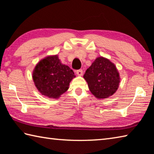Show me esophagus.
<instances>
[{
	"label": "esophagus",
	"mask_w": 154,
	"mask_h": 154,
	"mask_svg": "<svg viewBox=\"0 0 154 154\" xmlns=\"http://www.w3.org/2000/svg\"><path fill=\"white\" fill-rule=\"evenodd\" d=\"M76 74L79 76H82L83 75V70L82 69H79V70H77L76 71Z\"/></svg>",
	"instance_id": "1"
}]
</instances>
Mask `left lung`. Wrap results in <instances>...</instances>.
<instances>
[{"label": "left lung", "mask_w": 154, "mask_h": 154, "mask_svg": "<svg viewBox=\"0 0 154 154\" xmlns=\"http://www.w3.org/2000/svg\"><path fill=\"white\" fill-rule=\"evenodd\" d=\"M83 78L88 83L91 93L97 99L108 98L112 96L121 82L115 65L103 57L96 58L86 70Z\"/></svg>", "instance_id": "8db88e82"}]
</instances>
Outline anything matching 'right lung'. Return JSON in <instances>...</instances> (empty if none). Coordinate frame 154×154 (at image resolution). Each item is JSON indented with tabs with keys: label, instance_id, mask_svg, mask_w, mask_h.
<instances>
[{
	"label": "right lung",
	"instance_id": "add662e5",
	"mask_svg": "<svg viewBox=\"0 0 154 154\" xmlns=\"http://www.w3.org/2000/svg\"><path fill=\"white\" fill-rule=\"evenodd\" d=\"M75 77L72 70L61 63L57 54L40 60L32 72L33 81L39 92L53 99L59 98L67 91L70 82Z\"/></svg>",
	"mask_w": 154,
	"mask_h": 154
}]
</instances>
